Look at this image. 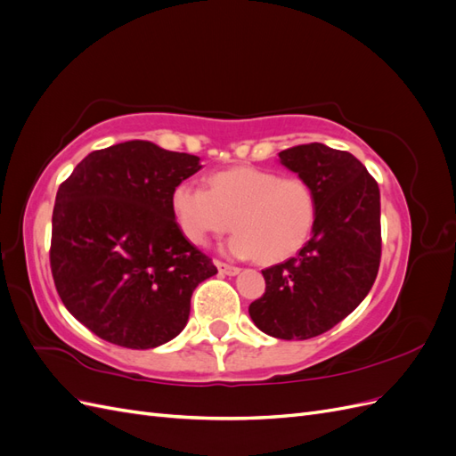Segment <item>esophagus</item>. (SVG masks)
<instances>
[{
	"label": "esophagus",
	"mask_w": 456,
	"mask_h": 456,
	"mask_svg": "<svg viewBox=\"0 0 456 456\" xmlns=\"http://www.w3.org/2000/svg\"><path fill=\"white\" fill-rule=\"evenodd\" d=\"M216 265V268H218V272L220 273H224V275H238L241 270L238 268V266H232V265H226V262H220V260H216L215 262Z\"/></svg>",
	"instance_id": "34e87169"
}]
</instances>
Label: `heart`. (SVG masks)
I'll use <instances>...</instances> for the list:
<instances>
[{"label": "heart", "instance_id": "heart-1", "mask_svg": "<svg viewBox=\"0 0 456 456\" xmlns=\"http://www.w3.org/2000/svg\"><path fill=\"white\" fill-rule=\"evenodd\" d=\"M209 191L183 181L171 191L176 228L194 245L232 226L238 232L228 251L241 258L280 262L310 240L317 205L312 186L297 176L280 178L266 169L232 167L207 178Z\"/></svg>", "mask_w": 456, "mask_h": 456}]
</instances>
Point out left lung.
Returning <instances> with one entry per match:
<instances>
[{
	"label": "left lung",
	"instance_id": "left-lung-1",
	"mask_svg": "<svg viewBox=\"0 0 456 456\" xmlns=\"http://www.w3.org/2000/svg\"><path fill=\"white\" fill-rule=\"evenodd\" d=\"M280 161L312 186L315 224L297 256L262 270L266 293L249 315L270 337L306 340L352 314L377 280L380 191L360 159L322 142L283 150Z\"/></svg>",
	"mask_w": 456,
	"mask_h": 456
}]
</instances>
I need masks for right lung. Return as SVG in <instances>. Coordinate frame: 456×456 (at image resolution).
Segmentation results:
<instances>
[{"label": "right lung", "instance_id": "add662e5", "mask_svg": "<svg viewBox=\"0 0 456 456\" xmlns=\"http://www.w3.org/2000/svg\"><path fill=\"white\" fill-rule=\"evenodd\" d=\"M198 156L127 141L94 150L57 191L51 272L79 323L133 350L173 340L213 260L176 228L171 191L198 173Z\"/></svg>", "mask_w": 456, "mask_h": 456}]
</instances>
